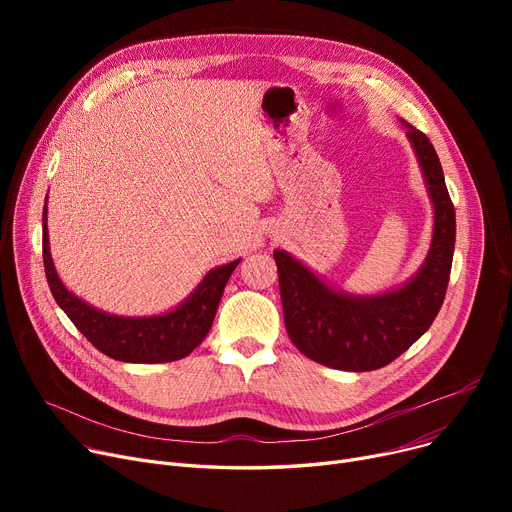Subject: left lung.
Masks as SVG:
<instances>
[{
	"label": "left lung",
	"mask_w": 512,
	"mask_h": 512,
	"mask_svg": "<svg viewBox=\"0 0 512 512\" xmlns=\"http://www.w3.org/2000/svg\"><path fill=\"white\" fill-rule=\"evenodd\" d=\"M434 205L427 257L405 284L382 294H348L330 286L290 253L276 249L284 324L299 351L326 367L373 371L392 363L432 326L450 280L456 218L438 153L402 120Z\"/></svg>",
	"instance_id": "left-lung-1"
}]
</instances>
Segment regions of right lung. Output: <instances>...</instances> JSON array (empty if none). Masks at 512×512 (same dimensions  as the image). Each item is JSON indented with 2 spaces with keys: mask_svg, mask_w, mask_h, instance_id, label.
<instances>
[{
  "mask_svg": "<svg viewBox=\"0 0 512 512\" xmlns=\"http://www.w3.org/2000/svg\"><path fill=\"white\" fill-rule=\"evenodd\" d=\"M240 259L213 267L201 284L172 311L149 317L105 313L72 294L60 280L49 253L47 199L43 207V263L53 299L97 351L124 363H168L193 353L211 330L228 278Z\"/></svg>",
  "mask_w": 512,
  "mask_h": 512,
  "instance_id": "add662e5",
  "label": "right lung"
}]
</instances>
